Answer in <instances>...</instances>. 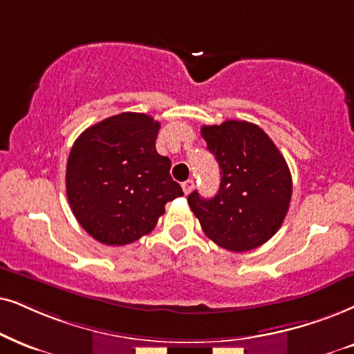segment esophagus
I'll list each match as a JSON object with an SVG mask.
<instances>
[{"label": "esophagus", "instance_id": "esophagus-1", "mask_svg": "<svg viewBox=\"0 0 354 354\" xmlns=\"http://www.w3.org/2000/svg\"><path fill=\"white\" fill-rule=\"evenodd\" d=\"M183 191H185V194H189V192L194 189V181L192 180H187V181H185L183 183Z\"/></svg>", "mask_w": 354, "mask_h": 354}]
</instances>
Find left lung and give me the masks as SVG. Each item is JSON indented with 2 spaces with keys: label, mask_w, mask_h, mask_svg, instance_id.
<instances>
[{
  "label": "left lung",
  "mask_w": 354,
  "mask_h": 354,
  "mask_svg": "<svg viewBox=\"0 0 354 354\" xmlns=\"http://www.w3.org/2000/svg\"><path fill=\"white\" fill-rule=\"evenodd\" d=\"M201 136L221 167V187L212 199L191 192V210L218 247L236 253L261 247L279 230L292 196L284 156L261 127L247 120L203 125Z\"/></svg>",
  "instance_id": "8db88e82"
}]
</instances>
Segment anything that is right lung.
Masks as SVG:
<instances>
[{"mask_svg": "<svg viewBox=\"0 0 354 354\" xmlns=\"http://www.w3.org/2000/svg\"><path fill=\"white\" fill-rule=\"evenodd\" d=\"M160 122L122 113L88 127L66 162L71 212L93 239L122 247L150 234L165 204L183 196L168 156L158 155Z\"/></svg>", "mask_w": 354, "mask_h": 354, "instance_id": "right-lung-1", "label": "right lung"}]
</instances>
